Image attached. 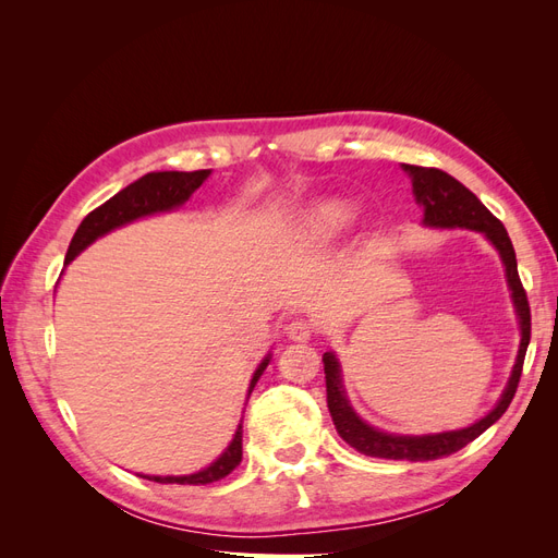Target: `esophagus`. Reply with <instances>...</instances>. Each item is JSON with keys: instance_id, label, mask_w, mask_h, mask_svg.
Instances as JSON below:
<instances>
[{"instance_id": "obj_1", "label": "esophagus", "mask_w": 558, "mask_h": 558, "mask_svg": "<svg viewBox=\"0 0 558 558\" xmlns=\"http://www.w3.org/2000/svg\"><path fill=\"white\" fill-rule=\"evenodd\" d=\"M312 332H314L312 324L305 318H295V320H291L289 326H286V337H289V340H293V342H307Z\"/></svg>"}]
</instances>
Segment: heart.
Masks as SVG:
<instances>
[{"label":"heart","mask_w":558,"mask_h":558,"mask_svg":"<svg viewBox=\"0 0 558 558\" xmlns=\"http://www.w3.org/2000/svg\"><path fill=\"white\" fill-rule=\"evenodd\" d=\"M353 218H356V209L347 199H326L312 209L305 228L314 238H332V234L347 230Z\"/></svg>","instance_id":"b5f03b06"}]
</instances>
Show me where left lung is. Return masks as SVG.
I'll return each mask as SVG.
<instances>
[{
  "label": "left lung",
  "mask_w": 558,
  "mask_h": 558,
  "mask_svg": "<svg viewBox=\"0 0 558 558\" xmlns=\"http://www.w3.org/2000/svg\"><path fill=\"white\" fill-rule=\"evenodd\" d=\"M402 170L412 179V193H414L416 205L421 207V214H424L421 216L424 228L475 230V232H482L498 251L505 267V281H508L514 314L519 320V335H521L510 379L505 384L496 408L486 416L477 418L475 424L459 430H445V433L400 435V433H386L381 428L369 426L367 421H363L359 412L351 408L347 388L342 384V365H340V359L335 356V351L324 353V373H326L328 410L332 416V424L349 447H353L365 456H375V459L435 461V459H442V456L463 449L468 442L480 437L488 426H494L496 421L505 414V410L510 408L519 386L523 356H526V349L531 342V307H529L526 291H523L519 272H517V256H514V246L510 242V234L498 218L482 205L477 195L470 193L461 181H456L442 170L416 167V165H402Z\"/></svg>",
  "instance_id": "obj_1"
}]
</instances>
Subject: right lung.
<instances>
[{
    "mask_svg": "<svg viewBox=\"0 0 558 558\" xmlns=\"http://www.w3.org/2000/svg\"><path fill=\"white\" fill-rule=\"evenodd\" d=\"M209 174H211V170L148 172L142 179L130 183L128 189L118 191L111 199L105 202L102 207H97L95 211H90L86 218H83L81 226L74 232L70 248H66L64 265H70L81 251H86L95 240L105 238V234H109L116 228H123V226H128L132 221H140V218H146V216H156V214L174 211V209L183 207L185 202L191 199V195L199 189V185L209 179ZM269 361H272V351H267V356L258 363L256 373H253L246 400L253 391V386L258 384L260 375L265 373ZM240 461H242V421H240L238 430H234L226 451L207 468L193 472V475H167V477L140 475V477H146L150 482H160V484L199 486V484H211V482L223 480L234 468L240 465Z\"/></svg>",
    "mask_w": 558,
    "mask_h": 558,
    "instance_id": "add662e5",
    "label": "right lung"
}]
</instances>
